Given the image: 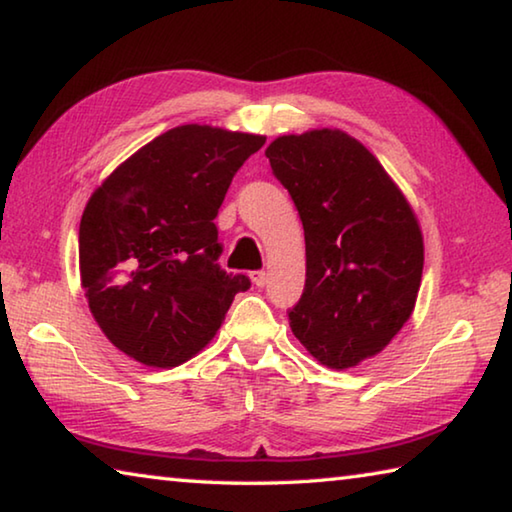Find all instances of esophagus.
Segmentation results:
<instances>
[{
    "label": "esophagus",
    "mask_w": 512,
    "mask_h": 512,
    "mask_svg": "<svg viewBox=\"0 0 512 512\" xmlns=\"http://www.w3.org/2000/svg\"><path fill=\"white\" fill-rule=\"evenodd\" d=\"M250 280H253L255 287L262 289L264 284L268 282V273L266 271H253V273H250Z\"/></svg>",
    "instance_id": "esophagus-1"
}]
</instances>
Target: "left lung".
<instances>
[{"label":"left lung","instance_id":"1","mask_svg":"<svg viewBox=\"0 0 512 512\" xmlns=\"http://www.w3.org/2000/svg\"><path fill=\"white\" fill-rule=\"evenodd\" d=\"M266 158L305 228L307 280L291 332L323 366H359L413 314L424 266L418 216L375 155L339 128L277 137Z\"/></svg>","mask_w":512,"mask_h":512}]
</instances>
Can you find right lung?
<instances>
[{
	"label": "right lung",
	"instance_id": "right-lung-1",
	"mask_svg": "<svg viewBox=\"0 0 512 512\" xmlns=\"http://www.w3.org/2000/svg\"><path fill=\"white\" fill-rule=\"evenodd\" d=\"M264 135L185 124L155 137L94 189L79 228L81 287L108 341L176 368L219 332L246 275L219 268L216 214Z\"/></svg>",
	"mask_w": 512,
	"mask_h": 512
}]
</instances>
